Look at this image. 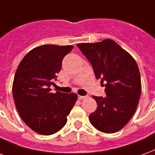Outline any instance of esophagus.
I'll list each match as a JSON object with an SVG mask.
<instances>
[{
  "mask_svg": "<svg viewBox=\"0 0 155 155\" xmlns=\"http://www.w3.org/2000/svg\"><path fill=\"white\" fill-rule=\"evenodd\" d=\"M86 98H87V97H86V96H78L79 100H84Z\"/></svg>",
  "mask_w": 155,
  "mask_h": 155,
  "instance_id": "34e87169",
  "label": "esophagus"
}]
</instances>
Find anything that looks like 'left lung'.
<instances>
[{
    "instance_id": "left-lung-1",
    "label": "left lung",
    "mask_w": 155,
    "mask_h": 155,
    "mask_svg": "<svg viewBox=\"0 0 155 155\" xmlns=\"http://www.w3.org/2000/svg\"><path fill=\"white\" fill-rule=\"evenodd\" d=\"M78 47L92 65L97 78L106 82V97L92 96L97 108L90 114L91 125L104 133H115L135 114L141 93L140 70L128 52L110 39Z\"/></svg>"
}]
</instances>
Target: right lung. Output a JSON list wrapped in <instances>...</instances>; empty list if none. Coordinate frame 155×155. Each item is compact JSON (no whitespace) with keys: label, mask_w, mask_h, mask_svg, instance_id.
Here are the masks:
<instances>
[{"label":"right lung","mask_w":155,"mask_h":155,"mask_svg":"<svg viewBox=\"0 0 155 155\" xmlns=\"http://www.w3.org/2000/svg\"><path fill=\"white\" fill-rule=\"evenodd\" d=\"M73 46L45 45L33 48L19 64L12 93L23 121L38 134L50 135L64 127L78 100L76 93L51 92L62 60Z\"/></svg>","instance_id":"add662e5"}]
</instances>
